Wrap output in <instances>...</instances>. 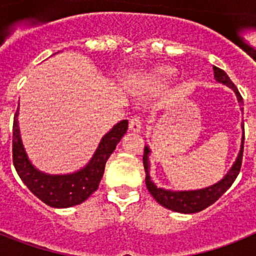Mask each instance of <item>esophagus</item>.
I'll list each match as a JSON object with an SVG mask.
<instances>
[{
    "label": "esophagus",
    "instance_id": "esophagus-1",
    "mask_svg": "<svg viewBox=\"0 0 256 256\" xmlns=\"http://www.w3.org/2000/svg\"><path fill=\"white\" fill-rule=\"evenodd\" d=\"M142 128V120H141V116L138 115H134L130 120V130L132 132H140Z\"/></svg>",
    "mask_w": 256,
    "mask_h": 256
}]
</instances>
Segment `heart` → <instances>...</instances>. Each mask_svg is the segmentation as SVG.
I'll list each match as a JSON object with an SVG mask.
<instances>
[{
  "label": "heart",
  "mask_w": 256,
  "mask_h": 256,
  "mask_svg": "<svg viewBox=\"0 0 256 256\" xmlns=\"http://www.w3.org/2000/svg\"><path fill=\"white\" fill-rule=\"evenodd\" d=\"M173 76H174L173 69H170V68H162V69L158 70V73H156V79H158V80H166V79H170Z\"/></svg>",
  "instance_id": "heart-1"
}]
</instances>
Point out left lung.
<instances>
[{
  "label": "left lung",
  "instance_id": "1",
  "mask_svg": "<svg viewBox=\"0 0 256 256\" xmlns=\"http://www.w3.org/2000/svg\"><path fill=\"white\" fill-rule=\"evenodd\" d=\"M212 69H214V76H216V79L219 83H223V84L228 86V87H230L234 90V94H237V100H238L240 106H241V112H244L242 96L240 94L238 90H237L236 86L234 84V82L230 80V76H227V73H226L224 70L219 69V68L216 66H214ZM244 140H245V130H244L241 150H240V154L238 156H237L234 166L230 168V170L228 172L227 176H226L222 180H219L218 183H216V184L206 187V188L196 190V191L173 192L169 191V190L156 187L155 183L151 180L150 174H148V154H150V150H148V146H144V172H146V180H146V187H148V192H150L151 195H152V198H155L162 206L173 210V212H183V214H192V212H201V210L206 209L208 206L214 204V202H216V201L218 200L230 186H232V183L234 182V180H236L237 176H238L240 169H241V164H242Z\"/></svg>",
  "mask_w": 256,
  "mask_h": 256
}]
</instances>
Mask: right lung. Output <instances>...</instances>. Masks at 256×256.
Returning <instances> with one entry per match:
<instances>
[{
    "mask_svg": "<svg viewBox=\"0 0 256 256\" xmlns=\"http://www.w3.org/2000/svg\"><path fill=\"white\" fill-rule=\"evenodd\" d=\"M18 108L12 126V162L20 180L33 195L52 208H70L82 204L98 188L108 156L128 130V120H122L101 140L98 148L86 168L66 176H50L38 172L28 160L22 148L18 126Z\"/></svg>",
    "mask_w": 256,
    "mask_h": 256,
    "instance_id": "obj_1",
    "label": "right lung"
}]
</instances>
